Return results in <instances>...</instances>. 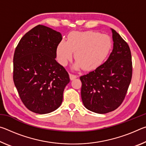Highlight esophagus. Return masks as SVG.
<instances>
[{
  "mask_svg": "<svg viewBox=\"0 0 146 146\" xmlns=\"http://www.w3.org/2000/svg\"><path fill=\"white\" fill-rule=\"evenodd\" d=\"M70 77L71 80H73V79H75L77 77V76L75 75H73V74H70Z\"/></svg>",
  "mask_w": 146,
  "mask_h": 146,
  "instance_id": "1",
  "label": "esophagus"
}]
</instances>
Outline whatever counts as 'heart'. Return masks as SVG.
Listing matches in <instances>:
<instances>
[{
	"instance_id": "heart-1",
	"label": "heart",
	"mask_w": 146,
	"mask_h": 146,
	"mask_svg": "<svg viewBox=\"0 0 146 146\" xmlns=\"http://www.w3.org/2000/svg\"><path fill=\"white\" fill-rule=\"evenodd\" d=\"M112 45L111 38L107 35L92 31H74L68 35L67 42L62 40L58 44L56 56L59 63L66 66L75 52V69L93 70L107 58Z\"/></svg>"
}]
</instances>
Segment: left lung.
<instances>
[{"mask_svg":"<svg viewBox=\"0 0 146 146\" xmlns=\"http://www.w3.org/2000/svg\"><path fill=\"white\" fill-rule=\"evenodd\" d=\"M113 49L108 60L81 76V97L91 111L104 114L115 110L124 100L132 78L131 53L127 43L111 29Z\"/></svg>","mask_w":146,"mask_h":146,"instance_id":"obj_1","label":"left lung"}]
</instances>
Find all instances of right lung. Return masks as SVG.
<instances>
[{"instance_id": "right-lung-1", "label": "right lung", "mask_w": 146, "mask_h": 146, "mask_svg": "<svg viewBox=\"0 0 146 146\" xmlns=\"http://www.w3.org/2000/svg\"><path fill=\"white\" fill-rule=\"evenodd\" d=\"M60 33L38 25L24 35L13 56V82L24 106L31 111L46 114L61 105L70 82L68 73L56 61Z\"/></svg>"}]
</instances>
